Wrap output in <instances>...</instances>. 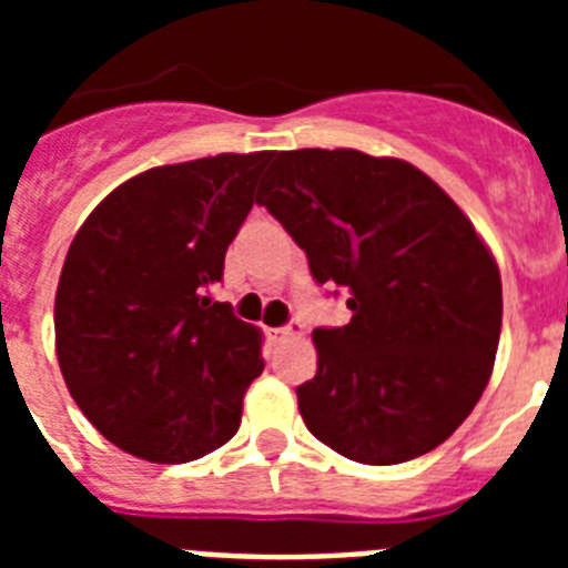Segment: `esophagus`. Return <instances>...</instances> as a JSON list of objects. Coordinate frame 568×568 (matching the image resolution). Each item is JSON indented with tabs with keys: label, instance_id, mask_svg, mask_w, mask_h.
I'll return each mask as SVG.
<instances>
[{
	"label": "esophagus",
	"instance_id": "obj_1",
	"mask_svg": "<svg viewBox=\"0 0 568 568\" xmlns=\"http://www.w3.org/2000/svg\"><path fill=\"white\" fill-rule=\"evenodd\" d=\"M304 333V327H301L298 321H293V324H287V327H275V329H270V338H275V341H287V338H293V335H301Z\"/></svg>",
	"mask_w": 568,
	"mask_h": 568
}]
</instances>
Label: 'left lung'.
Wrapping results in <instances>:
<instances>
[{"label":"left lung","instance_id":"obj_1","mask_svg":"<svg viewBox=\"0 0 568 568\" xmlns=\"http://www.w3.org/2000/svg\"><path fill=\"white\" fill-rule=\"evenodd\" d=\"M258 204L318 284L349 293L346 327H318V373L295 389L310 433L358 464L426 455L466 420L498 353V264L458 204L400 159L281 150Z\"/></svg>","mask_w":568,"mask_h":568}]
</instances>
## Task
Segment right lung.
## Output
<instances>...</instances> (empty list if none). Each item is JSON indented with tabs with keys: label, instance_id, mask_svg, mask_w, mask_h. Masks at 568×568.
Instances as JSON below:
<instances>
[{
	"label": "right lung",
	"instance_id": "add662e5",
	"mask_svg": "<svg viewBox=\"0 0 568 568\" xmlns=\"http://www.w3.org/2000/svg\"><path fill=\"white\" fill-rule=\"evenodd\" d=\"M273 153L144 170L88 215L59 275L57 358L99 433L153 464L227 444L264 369L261 333L210 290Z\"/></svg>",
	"mask_w": 568,
	"mask_h": 568
}]
</instances>
